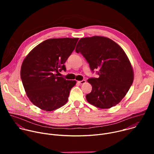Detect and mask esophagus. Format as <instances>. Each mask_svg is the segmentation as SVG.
Here are the masks:
<instances>
[{"label":"esophagus","instance_id":"esophagus-1","mask_svg":"<svg viewBox=\"0 0 154 154\" xmlns=\"http://www.w3.org/2000/svg\"><path fill=\"white\" fill-rule=\"evenodd\" d=\"M85 82H86V80H81V81H78V83H80V84H83V83H85Z\"/></svg>","mask_w":154,"mask_h":154}]
</instances>
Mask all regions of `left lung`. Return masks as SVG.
<instances>
[{
    "mask_svg": "<svg viewBox=\"0 0 154 154\" xmlns=\"http://www.w3.org/2000/svg\"><path fill=\"white\" fill-rule=\"evenodd\" d=\"M75 52H80L98 78L88 80L92 91L86 94L90 103L100 108H109L124 98L134 81V71L123 49L111 39L94 36L82 38Z\"/></svg>",
    "mask_w": 154,
    "mask_h": 154,
    "instance_id": "8db88e82",
    "label": "left lung"
}]
</instances>
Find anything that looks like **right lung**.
<instances>
[{
	"mask_svg": "<svg viewBox=\"0 0 154 154\" xmlns=\"http://www.w3.org/2000/svg\"><path fill=\"white\" fill-rule=\"evenodd\" d=\"M79 38H52L42 42L26 57L20 78L29 99L35 106L51 112L68 100L75 80L58 77L66 71V61L75 49Z\"/></svg>",
	"mask_w": 154,
	"mask_h": 154,
	"instance_id": "add662e5",
	"label": "right lung"
}]
</instances>
